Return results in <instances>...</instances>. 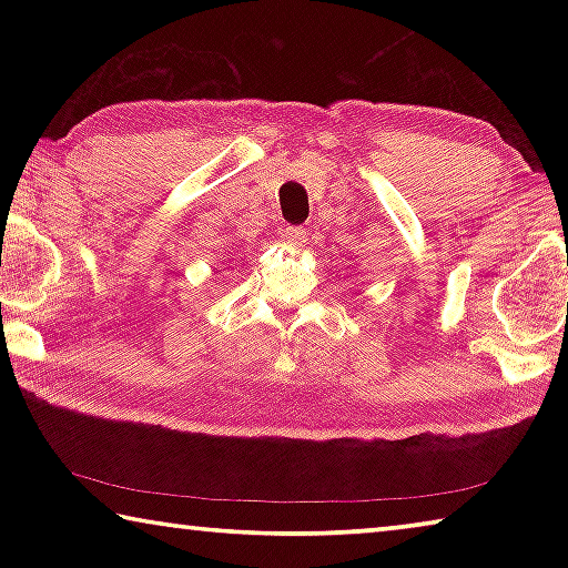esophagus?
Segmentation results:
<instances>
[{
  "label": "esophagus",
  "instance_id": "1",
  "mask_svg": "<svg viewBox=\"0 0 568 568\" xmlns=\"http://www.w3.org/2000/svg\"><path fill=\"white\" fill-rule=\"evenodd\" d=\"M281 237H283L285 245L301 247V245L305 243L307 235H305V227H301V225H287V227L281 230Z\"/></svg>",
  "mask_w": 568,
  "mask_h": 568
}]
</instances>
